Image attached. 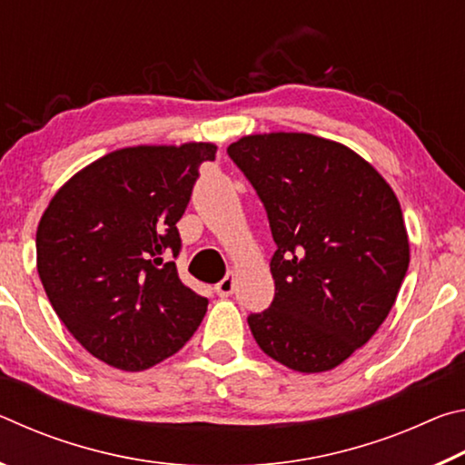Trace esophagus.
Wrapping results in <instances>:
<instances>
[{"label": "esophagus", "instance_id": "esophagus-1", "mask_svg": "<svg viewBox=\"0 0 465 465\" xmlns=\"http://www.w3.org/2000/svg\"><path fill=\"white\" fill-rule=\"evenodd\" d=\"M215 291H217L219 297H230L235 291V274L227 272V277L219 281L215 285Z\"/></svg>", "mask_w": 465, "mask_h": 465}]
</instances>
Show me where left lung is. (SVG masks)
I'll use <instances>...</instances> for the list:
<instances>
[{
    "label": "left lung",
    "mask_w": 465,
    "mask_h": 465,
    "mask_svg": "<svg viewBox=\"0 0 465 465\" xmlns=\"http://www.w3.org/2000/svg\"><path fill=\"white\" fill-rule=\"evenodd\" d=\"M264 203L277 252L274 299L248 326L299 373L344 363L388 318L411 262L402 209L371 163L310 133L246 135L227 147Z\"/></svg>",
    "instance_id": "8db88e82"
}]
</instances>
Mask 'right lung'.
Here are the masks:
<instances>
[{"label":"right lung","mask_w":465,"mask_h":465,"mask_svg":"<svg viewBox=\"0 0 465 465\" xmlns=\"http://www.w3.org/2000/svg\"><path fill=\"white\" fill-rule=\"evenodd\" d=\"M217 145L123 147L63 184L36 230V269L59 320L110 367L143 371L186 344L207 299L178 277L176 230Z\"/></svg>","instance_id":"obj_1"}]
</instances>
